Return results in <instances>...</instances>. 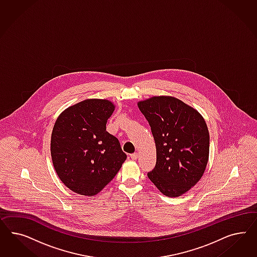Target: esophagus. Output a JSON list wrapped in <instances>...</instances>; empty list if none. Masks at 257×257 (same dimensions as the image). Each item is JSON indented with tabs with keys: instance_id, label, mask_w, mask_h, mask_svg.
I'll use <instances>...</instances> for the list:
<instances>
[{
	"instance_id": "esophagus-1",
	"label": "esophagus",
	"mask_w": 257,
	"mask_h": 257,
	"mask_svg": "<svg viewBox=\"0 0 257 257\" xmlns=\"http://www.w3.org/2000/svg\"><path fill=\"white\" fill-rule=\"evenodd\" d=\"M130 157L132 158L133 160H137L139 157V154L138 153H134L132 155H130Z\"/></svg>"
}]
</instances>
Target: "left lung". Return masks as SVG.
Here are the masks:
<instances>
[{
  "instance_id": "8db88e82",
  "label": "left lung",
  "mask_w": 257,
  "mask_h": 257,
  "mask_svg": "<svg viewBox=\"0 0 257 257\" xmlns=\"http://www.w3.org/2000/svg\"><path fill=\"white\" fill-rule=\"evenodd\" d=\"M156 146L155 169L148 172L168 197L186 193L202 178L209 157V132L196 109L171 96L139 101Z\"/></svg>"
}]
</instances>
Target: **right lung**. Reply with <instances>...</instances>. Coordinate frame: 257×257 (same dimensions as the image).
I'll return each mask as SVG.
<instances>
[{
	"label": "right lung",
	"instance_id": "obj_1",
	"mask_svg": "<svg viewBox=\"0 0 257 257\" xmlns=\"http://www.w3.org/2000/svg\"><path fill=\"white\" fill-rule=\"evenodd\" d=\"M114 110L108 100L87 99L65 109L55 121L52 160L59 179L75 193L98 194L126 160L118 140L106 131Z\"/></svg>",
	"mask_w": 257,
	"mask_h": 257
}]
</instances>
